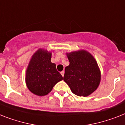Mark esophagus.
<instances>
[{"instance_id":"obj_1","label":"esophagus","mask_w":125,"mask_h":125,"mask_svg":"<svg viewBox=\"0 0 125 125\" xmlns=\"http://www.w3.org/2000/svg\"><path fill=\"white\" fill-rule=\"evenodd\" d=\"M61 74H62V76L63 77V76H64V73H65V72L63 71H62L61 72Z\"/></svg>"}]
</instances>
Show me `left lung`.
<instances>
[{
    "label": "left lung",
    "instance_id": "left-lung-1",
    "mask_svg": "<svg viewBox=\"0 0 125 125\" xmlns=\"http://www.w3.org/2000/svg\"><path fill=\"white\" fill-rule=\"evenodd\" d=\"M66 54L70 63L65 68L64 82L77 96L91 95L101 82V71L96 59L84 49L66 52Z\"/></svg>",
    "mask_w": 125,
    "mask_h": 125
}]
</instances>
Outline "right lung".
Returning <instances> with one entry per match:
<instances>
[{"label": "right lung", "instance_id": "1", "mask_svg": "<svg viewBox=\"0 0 125 125\" xmlns=\"http://www.w3.org/2000/svg\"><path fill=\"white\" fill-rule=\"evenodd\" d=\"M52 52L38 49L31 56L26 71L27 89L38 96L48 94L58 82L63 80L56 64L51 62Z\"/></svg>", "mask_w": 125, "mask_h": 125}]
</instances>
